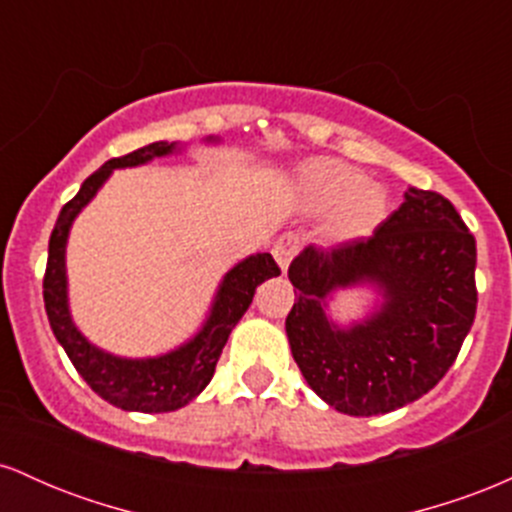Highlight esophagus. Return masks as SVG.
Wrapping results in <instances>:
<instances>
[{
  "instance_id": "34e87169",
  "label": "esophagus",
  "mask_w": 512,
  "mask_h": 512,
  "mask_svg": "<svg viewBox=\"0 0 512 512\" xmlns=\"http://www.w3.org/2000/svg\"><path fill=\"white\" fill-rule=\"evenodd\" d=\"M298 250H301V238H298L296 233H284L281 238H276L272 255H274L276 264L281 267V272H286V269H289L291 260L298 255Z\"/></svg>"
}]
</instances>
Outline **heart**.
Returning <instances> with one entry per match:
<instances>
[{"instance_id":"heart-1","label":"heart","mask_w":512,"mask_h":512,"mask_svg":"<svg viewBox=\"0 0 512 512\" xmlns=\"http://www.w3.org/2000/svg\"><path fill=\"white\" fill-rule=\"evenodd\" d=\"M296 190L313 211L334 207L332 233L339 240L366 238L387 214L385 190L363 180L361 170L337 158H310L296 173Z\"/></svg>"}]
</instances>
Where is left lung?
<instances>
[{
	"mask_svg": "<svg viewBox=\"0 0 512 512\" xmlns=\"http://www.w3.org/2000/svg\"><path fill=\"white\" fill-rule=\"evenodd\" d=\"M477 243L438 192L404 202L370 238L332 250L308 245L289 267L296 289L286 337L305 383L349 416H378L416 402L455 363L477 313ZM379 296L366 318L339 326L333 293Z\"/></svg>",
	"mask_w": 512,
	"mask_h": 512,
	"instance_id": "1",
	"label": "left lung"
}]
</instances>
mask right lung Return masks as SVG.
<instances>
[{
  "label": "right lung",
  "mask_w": 512,
  "mask_h": 512,
  "mask_svg": "<svg viewBox=\"0 0 512 512\" xmlns=\"http://www.w3.org/2000/svg\"><path fill=\"white\" fill-rule=\"evenodd\" d=\"M216 142H219L216 137L207 139V144ZM180 151H185L182 144L154 142L127 156L110 158L96 173L88 175L76 197L64 204L50 236L43 298L52 334L67 351L69 361L79 370L81 378L91 385V390L113 407L125 411L163 414V411H175L190 404L209 385L216 361H219L223 346L228 342V334L238 325L245 310L250 308L257 286L264 279L281 274L269 252H257V255L233 264L223 274L207 320L202 322L195 337L166 351V354L146 358L115 356L81 334L79 327L74 325L72 310H69L67 284V240L74 219L98 195V190L113 175V170L137 168L154 161V158L180 154Z\"/></svg>",
  "instance_id": "right-lung-1"
}]
</instances>
